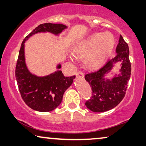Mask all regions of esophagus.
I'll return each instance as SVG.
<instances>
[{
	"mask_svg": "<svg viewBox=\"0 0 146 146\" xmlns=\"http://www.w3.org/2000/svg\"><path fill=\"white\" fill-rule=\"evenodd\" d=\"M76 76H77V77L83 78L84 77V73L82 71H79V72H77V74H76Z\"/></svg>",
	"mask_w": 146,
	"mask_h": 146,
	"instance_id": "1",
	"label": "esophagus"
}]
</instances>
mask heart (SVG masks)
<instances>
[{
  "instance_id": "b5f03b06",
  "label": "heart",
  "mask_w": 146,
  "mask_h": 146,
  "mask_svg": "<svg viewBox=\"0 0 146 146\" xmlns=\"http://www.w3.org/2000/svg\"><path fill=\"white\" fill-rule=\"evenodd\" d=\"M114 46V38L110 33H94L74 44L71 53L75 59L84 60L86 67L93 70L105 63Z\"/></svg>"
}]
</instances>
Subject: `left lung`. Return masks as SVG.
Listing matches in <instances>:
<instances>
[{
  "instance_id": "8db88e82",
  "label": "left lung",
  "mask_w": 146,
  "mask_h": 146,
  "mask_svg": "<svg viewBox=\"0 0 146 146\" xmlns=\"http://www.w3.org/2000/svg\"><path fill=\"white\" fill-rule=\"evenodd\" d=\"M116 52V56L108 60L99 70L85 76L92 89L91 99L85 102V105L91 111L102 112L112 109L122 101L126 94L131 75V63L128 46L121 35ZM118 62L121 63L120 73L115 74L111 80L105 78L106 74Z\"/></svg>"
}]
</instances>
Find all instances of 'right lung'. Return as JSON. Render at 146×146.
<instances>
[{
    "instance_id": "right-lung-1",
    "label": "right lung",
    "mask_w": 146,
    "mask_h": 146,
    "mask_svg": "<svg viewBox=\"0 0 146 146\" xmlns=\"http://www.w3.org/2000/svg\"><path fill=\"white\" fill-rule=\"evenodd\" d=\"M66 26L61 24L45 23L39 25L24 38L22 43L16 67V79L22 99L32 109L39 112H50L61 104L65 91L72 85L75 76L65 77L57 70L50 75L39 77L28 70L25 61L24 43L35 34L50 32L58 36ZM61 65L57 66L61 68Z\"/></svg>"
}]
</instances>
